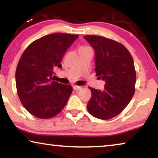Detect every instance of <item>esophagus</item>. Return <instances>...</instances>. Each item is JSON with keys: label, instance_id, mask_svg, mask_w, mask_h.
<instances>
[{"label": "esophagus", "instance_id": "esophagus-1", "mask_svg": "<svg viewBox=\"0 0 158 158\" xmlns=\"http://www.w3.org/2000/svg\"><path fill=\"white\" fill-rule=\"evenodd\" d=\"M82 88V86H77V85H75L73 86V89L75 90H81Z\"/></svg>", "mask_w": 158, "mask_h": 158}]
</instances>
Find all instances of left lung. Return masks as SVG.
I'll use <instances>...</instances> for the list:
<instances>
[{"label":"left lung","instance_id":"obj_1","mask_svg":"<svg viewBox=\"0 0 158 158\" xmlns=\"http://www.w3.org/2000/svg\"><path fill=\"white\" fill-rule=\"evenodd\" d=\"M84 39L95 51L96 75L105 82L103 90L90 88L92 96L88 111L96 118L110 119L126 108L135 94L133 58L126 47L116 41L95 35L84 36Z\"/></svg>","mask_w":158,"mask_h":158}]
</instances>
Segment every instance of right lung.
Wrapping results in <instances>:
<instances>
[{"label": "right lung", "instance_id": "add662e5", "mask_svg": "<svg viewBox=\"0 0 158 158\" xmlns=\"http://www.w3.org/2000/svg\"><path fill=\"white\" fill-rule=\"evenodd\" d=\"M77 35L49 34L31 43L19 60L16 83L19 99L30 114L49 118L65 106L73 88L54 81L55 70Z\"/></svg>", "mask_w": 158, "mask_h": 158}]
</instances>
